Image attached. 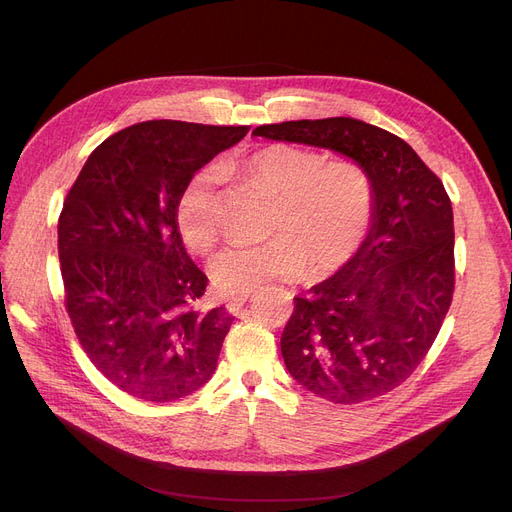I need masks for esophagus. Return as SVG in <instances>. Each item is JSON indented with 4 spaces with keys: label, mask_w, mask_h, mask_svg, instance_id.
Masks as SVG:
<instances>
[{
    "label": "esophagus",
    "mask_w": 512,
    "mask_h": 512,
    "mask_svg": "<svg viewBox=\"0 0 512 512\" xmlns=\"http://www.w3.org/2000/svg\"><path fill=\"white\" fill-rule=\"evenodd\" d=\"M247 301H249V294H238V297H232V299L226 301V309L236 315L242 307L247 305Z\"/></svg>",
    "instance_id": "esophagus-1"
}]
</instances>
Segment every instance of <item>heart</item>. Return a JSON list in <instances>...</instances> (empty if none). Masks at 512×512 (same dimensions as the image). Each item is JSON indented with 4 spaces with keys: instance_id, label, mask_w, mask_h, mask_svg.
Returning a JSON list of instances; mask_svg holds the SVG:
<instances>
[{
    "instance_id": "heart-1",
    "label": "heart",
    "mask_w": 512,
    "mask_h": 512,
    "mask_svg": "<svg viewBox=\"0 0 512 512\" xmlns=\"http://www.w3.org/2000/svg\"><path fill=\"white\" fill-rule=\"evenodd\" d=\"M245 170L276 197L274 238L228 247L211 259L209 274L222 294L238 297L276 280H297L309 265L313 276H328L357 255L375 205L373 180L359 161H326L313 149L276 143L249 155ZM220 178L215 166L203 168L178 201V232L199 255L220 238Z\"/></svg>"
}]
</instances>
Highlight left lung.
I'll return each instance as SVG.
<instances>
[{"instance_id": "left-lung-1", "label": "left lung", "mask_w": 512, "mask_h": 512, "mask_svg": "<svg viewBox=\"0 0 512 512\" xmlns=\"http://www.w3.org/2000/svg\"><path fill=\"white\" fill-rule=\"evenodd\" d=\"M255 137L324 147L369 172L373 218L357 255L294 299L280 346L301 386L334 405L398 388L432 348L454 292V222L442 180L409 143L355 118L265 124Z\"/></svg>"}]
</instances>
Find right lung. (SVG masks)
<instances>
[{
	"label": "right lung",
	"mask_w": 512,
	"mask_h": 512,
	"mask_svg": "<svg viewBox=\"0 0 512 512\" xmlns=\"http://www.w3.org/2000/svg\"><path fill=\"white\" fill-rule=\"evenodd\" d=\"M247 126L151 120L105 139L58 220L64 303L91 363L122 392L172 402L213 375L234 317L197 311L207 276L188 257L176 209L195 172Z\"/></svg>",
	"instance_id": "obj_1"
}]
</instances>
